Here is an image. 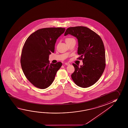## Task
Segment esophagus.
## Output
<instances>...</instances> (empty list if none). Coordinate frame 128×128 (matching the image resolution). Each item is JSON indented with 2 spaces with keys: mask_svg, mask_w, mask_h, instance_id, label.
Masks as SVG:
<instances>
[{
  "mask_svg": "<svg viewBox=\"0 0 128 128\" xmlns=\"http://www.w3.org/2000/svg\"><path fill=\"white\" fill-rule=\"evenodd\" d=\"M65 64L66 65V66H69V65H70V64L69 63H68V62H66L65 63Z\"/></svg>",
  "mask_w": 128,
  "mask_h": 128,
  "instance_id": "1",
  "label": "esophagus"
}]
</instances>
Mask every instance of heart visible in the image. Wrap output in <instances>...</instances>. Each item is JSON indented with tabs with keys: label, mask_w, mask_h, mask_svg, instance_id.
Wrapping results in <instances>:
<instances>
[{
	"label": "heart",
	"mask_w": 128,
	"mask_h": 128,
	"mask_svg": "<svg viewBox=\"0 0 128 128\" xmlns=\"http://www.w3.org/2000/svg\"><path fill=\"white\" fill-rule=\"evenodd\" d=\"M72 39H73V38H67L66 39L65 41H66V42H69L70 40H72Z\"/></svg>",
	"instance_id": "obj_1"
}]
</instances>
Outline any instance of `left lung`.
Listing matches in <instances>:
<instances>
[{"label":"left lung","mask_w":128,"mask_h":128,"mask_svg":"<svg viewBox=\"0 0 128 128\" xmlns=\"http://www.w3.org/2000/svg\"><path fill=\"white\" fill-rule=\"evenodd\" d=\"M70 34L77 38L78 54L83 65L79 67L73 63L75 70L72 79L78 86L86 88L96 82L104 70L105 52L100 37L88 28L76 26L68 28L64 36Z\"/></svg>","instance_id":"obj_1"}]
</instances>
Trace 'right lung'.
I'll return each mask as SVG.
<instances>
[{
    "mask_svg": "<svg viewBox=\"0 0 128 128\" xmlns=\"http://www.w3.org/2000/svg\"><path fill=\"white\" fill-rule=\"evenodd\" d=\"M62 28L40 29L30 35L24 45L20 63L25 77L38 88L46 89L54 80L61 62L50 64L49 55L54 52L57 39L65 31Z\"/></svg>",
    "mask_w": 128,
    "mask_h": 128,
    "instance_id": "right-lung-1",
    "label": "right lung"
}]
</instances>
